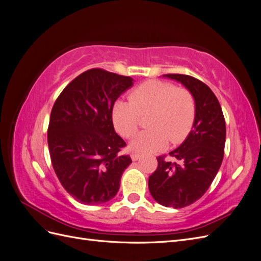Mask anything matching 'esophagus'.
Listing matches in <instances>:
<instances>
[{
  "label": "esophagus",
  "mask_w": 261,
  "mask_h": 261,
  "mask_svg": "<svg viewBox=\"0 0 261 261\" xmlns=\"http://www.w3.org/2000/svg\"><path fill=\"white\" fill-rule=\"evenodd\" d=\"M132 160L133 161H137L138 159H139V158H140V155L138 154V153H132Z\"/></svg>",
  "instance_id": "obj_1"
}]
</instances>
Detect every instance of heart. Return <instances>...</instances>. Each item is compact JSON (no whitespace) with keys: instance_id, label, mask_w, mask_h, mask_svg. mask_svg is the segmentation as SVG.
<instances>
[{"instance_id":"1","label":"heart","mask_w":261,"mask_h":261,"mask_svg":"<svg viewBox=\"0 0 261 261\" xmlns=\"http://www.w3.org/2000/svg\"><path fill=\"white\" fill-rule=\"evenodd\" d=\"M148 117L147 127L130 143L138 153L160 151L169 145H177L191 132L196 116V101L184 87L169 82L151 81L138 86L128 100H118L112 110L116 132L124 138L138 130L141 117Z\"/></svg>"}]
</instances>
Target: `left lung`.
<instances>
[{"mask_svg":"<svg viewBox=\"0 0 261 261\" xmlns=\"http://www.w3.org/2000/svg\"><path fill=\"white\" fill-rule=\"evenodd\" d=\"M164 76L183 84L196 101L193 129L184 143L169 153L176 162L159 155L158 168L148 180L156 202L177 209L189 206L208 191L223 160L226 128L222 109L206 84L189 75Z\"/></svg>","mask_w":261,"mask_h":261,"instance_id":"8db88e82","label":"left lung"}]
</instances>
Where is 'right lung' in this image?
Listing matches in <instances>:
<instances>
[{
    "mask_svg": "<svg viewBox=\"0 0 261 261\" xmlns=\"http://www.w3.org/2000/svg\"><path fill=\"white\" fill-rule=\"evenodd\" d=\"M133 78L91 68L60 93L52 108L48 145L52 167L65 191L85 204L109 201L117 194L125 169L126 143L114 130V102Z\"/></svg>",
    "mask_w": 261,
    "mask_h": 261,
    "instance_id": "1",
    "label": "right lung"
}]
</instances>
